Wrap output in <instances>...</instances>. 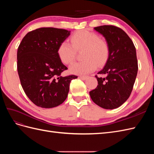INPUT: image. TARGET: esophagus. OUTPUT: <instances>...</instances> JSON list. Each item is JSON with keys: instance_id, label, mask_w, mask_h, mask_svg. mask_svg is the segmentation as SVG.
<instances>
[{"instance_id": "obj_1", "label": "esophagus", "mask_w": 154, "mask_h": 154, "mask_svg": "<svg viewBox=\"0 0 154 154\" xmlns=\"http://www.w3.org/2000/svg\"><path fill=\"white\" fill-rule=\"evenodd\" d=\"M80 78L82 79V80H85L87 78V76H80Z\"/></svg>"}]
</instances>
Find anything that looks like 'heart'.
<instances>
[{
	"label": "heart",
	"mask_w": 154,
	"mask_h": 154,
	"mask_svg": "<svg viewBox=\"0 0 154 154\" xmlns=\"http://www.w3.org/2000/svg\"><path fill=\"white\" fill-rule=\"evenodd\" d=\"M82 53L81 62L74 63L70 72L75 74H87L94 71L97 66H102L109 58L110 48L105 40L98 35L87 30L76 32L71 37V44L63 41L58 46L57 53L63 63L71 64L77 52Z\"/></svg>",
	"instance_id": "obj_1"
}]
</instances>
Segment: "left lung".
<instances>
[{
	"label": "left lung",
	"mask_w": 154,
	"mask_h": 154,
	"mask_svg": "<svg viewBox=\"0 0 154 154\" xmlns=\"http://www.w3.org/2000/svg\"><path fill=\"white\" fill-rule=\"evenodd\" d=\"M109 44L110 54L103 69L97 75V85L89 92L92 100L105 109L120 106L129 97L136 81L138 64L136 48L128 35L114 26L94 27Z\"/></svg>",
	"instance_id": "left-lung-1"
}]
</instances>
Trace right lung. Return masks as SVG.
Returning a JSON list of instances; mask_svg holds the SVG:
<instances>
[{
    "mask_svg": "<svg viewBox=\"0 0 154 154\" xmlns=\"http://www.w3.org/2000/svg\"><path fill=\"white\" fill-rule=\"evenodd\" d=\"M70 31L41 27L29 32L17 51V71L21 85L29 99L36 106L49 109L66 100L71 80L75 75L62 76L67 69L60 61L59 45Z\"/></svg>",
    "mask_w": 154,
    "mask_h": 154,
    "instance_id": "1",
    "label": "right lung"
}]
</instances>
